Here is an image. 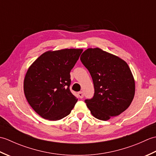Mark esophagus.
I'll use <instances>...</instances> for the list:
<instances>
[{
    "label": "esophagus",
    "instance_id": "34e87169",
    "mask_svg": "<svg viewBox=\"0 0 156 156\" xmlns=\"http://www.w3.org/2000/svg\"><path fill=\"white\" fill-rule=\"evenodd\" d=\"M78 97H79V98H82L84 97V93H83V92H79L78 93Z\"/></svg>",
    "mask_w": 156,
    "mask_h": 156
}]
</instances>
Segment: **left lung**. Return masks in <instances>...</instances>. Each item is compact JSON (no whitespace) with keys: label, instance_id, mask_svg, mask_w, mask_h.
<instances>
[{"label":"left lung","instance_id":"8db88e82","mask_svg":"<svg viewBox=\"0 0 156 156\" xmlns=\"http://www.w3.org/2000/svg\"><path fill=\"white\" fill-rule=\"evenodd\" d=\"M80 60L94 84L93 98L85 101L91 114L107 121L124 112L133 101L135 91L133 76L127 62L98 48L86 49Z\"/></svg>","mask_w":156,"mask_h":156}]
</instances>
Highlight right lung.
Masks as SVG:
<instances>
[{
	"instance_id": "1",
	"label": "right lung",
	"mask_w": 156,
	"mask_h": 156,
	"mask_svg": "<svg viewBox=\"0 0 156 156\" xmlns=\"http://www.w3.org/2000/svg\"><path fill=\"white\" fill-rule=\"evenodd\" d=\"M82 49L44 52L26 73L23 89L33 109L42 118L58 121L70 113L78 101L69 90L71 69Z\"/></svg>"
}]
</instances>
